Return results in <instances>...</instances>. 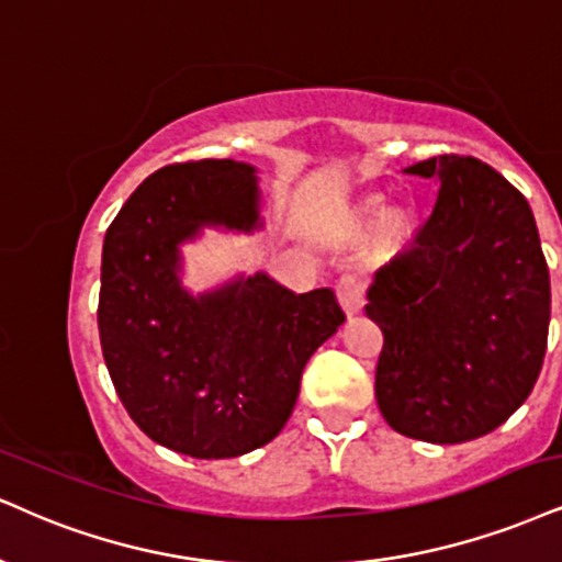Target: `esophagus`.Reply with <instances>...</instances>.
Segmentation results:
<instances>
[{
  "label": "esophagus",
  "mask_w": 562,
  "mask_h": 562,
  "mask_svg": "<svg viewBox=\"0 0 562 562\" xmlns=\"http://www.w3.org/2000/svg\"><path fill=\"white\" fill-rule=\"evenodd\" d=\"M336 296H338V302H341L344 313L349 315V317L362 313V304H364L362 283H359V281L355 279V276H344V279L338 281Z\"/></svg>",
  "instance_id": "1"
}]
</instances>
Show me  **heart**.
Listing matches in <instances>:
<instances>
[{
  "label": "heart",
  "mask_w": 562,
  "mask_h": 562,
  "mask_svg": "<svg viewBox=\"0 0 562 562\" xmlns=\"http://www.w3.org/2000/svg\"><path fill=\"white\" fill-rule=\"evenodd\" d=\"M383 195H367L362 203L355 207L351 213V221L355 226H367L374 224L375 232H372L370 239V258L378 262V266H385V262H393L404 255V249L412 245L414 228H417V218L414 213L404 205L385 207Z\"/></svg>",
  "instance_id": "1"
}]
</instances>
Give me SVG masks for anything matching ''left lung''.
I'll list each match as a JSON object with an SVG mask.
<instances>
[{
	"label": "left lung",
	"instance_id": "1",
	"mask_svg": "<svg viewBox=\"0 0 562 562\" xmlns=\"http://www.w3.org/2000/svg\"><path fill=\"white\" fill-rule=\"evenodd\" d=\"M417 241L380 268L364 313L383 330L375 398L406 438L453 446L501 427L535 387L550 328V270L535 213L493 166L435 156Z\"/></svg>",
	"mask_w": 562,
	"mask_h": 562
}]
</instances>
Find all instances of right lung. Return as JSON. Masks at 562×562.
I'll list each match as a JSON object with an SVG mask.
<instances>
[{"label":"right lung","instance_id":"add662e5","mask_svg":"<svg viewBox=\"0 0 562 562\" xmlns=\"http://www.w3.org/2000/svg\"><path fill=\"white\" fill-rule=\"evenodd\" d=\"M258 169L171 164L130 195L101 255L103 362L137 427L192 459H234L281 432L304 364L346 317L330 289L294 294L268 273L184 286L182 247L203 228L266 226Z\"/></svg>","mask_w":562,"mask_h":562}]
</instances>
